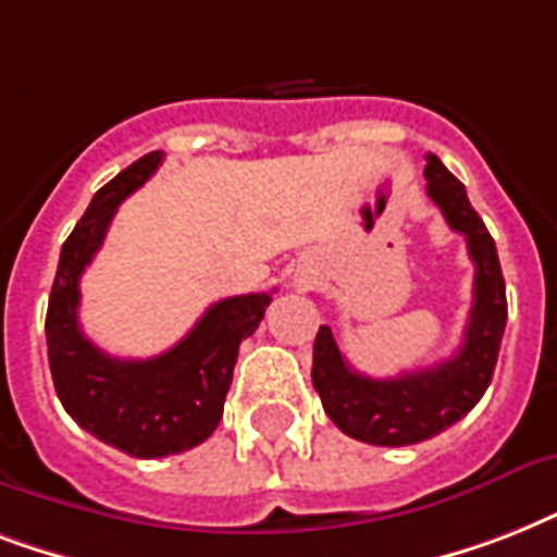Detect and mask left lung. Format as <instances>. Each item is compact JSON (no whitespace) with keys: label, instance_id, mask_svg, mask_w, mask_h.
<instances>
[{"label":"left lung","instance_id":"obj_1","mask_svg":"<svg viewBox=\"0 0 557 557\" xmlns=\"http://www.w3.org/2000/svg\"><path fill=\"white\" fill-rule=\"evenodd\" d=\"M428 196L442 210L450 231L466 236L474 260V304L462 347L428 370L401 372L396 379H370L344 361L330 326L318 330L312 384L323 410L341 431L370 445H416L459 422L492 384L503 330L506 283L492 234L471 208L466 185L436 156H428Z\"/></svg>","mask_w":557,"mask_h":557}]
</instances>
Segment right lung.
<instances>
[{
	"label": "right lung",
	"instance_id": "obj_1",
	"mask_svg": "<svg viewBox=\"0 0 557 557\" xmlns=\"http://www.w3.org/2000/svg\"><path fill=\"white\" fill-rule=\"evenodd\" d=\"M161 159L164 152H147L95 193L63 243L46 314L48 367L65 413L100 442L141 459L190 450L216 431L239 344L271 304L269 292L225 297L176 347L144 361L107 356L83 335L81 274L103 245L117 205L159 170Z\"/></svg>",
	"mask_w": 557,
	"mask_h": 557
}]
</instances>
